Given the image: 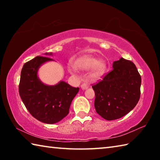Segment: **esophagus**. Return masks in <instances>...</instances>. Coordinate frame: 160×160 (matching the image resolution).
Wrapping results in <instances>:
<instances>
[{
    "instance_id": "1",
    "label": "esophagus",
    "mask_w": 160,
    "mask_h": 160,
    "mask_svg": "<svg viewBox=\"0 0 160 160\" xmlns=\"http://www.w3.org/2000/svg\"><path fill=\"white\" fill-rule=\"evenodd\" d=\"M89 88V85H88V84L86 83H82V85H81V89L82 90H86V89H88Z\"/></svg>"
}]
</instances>
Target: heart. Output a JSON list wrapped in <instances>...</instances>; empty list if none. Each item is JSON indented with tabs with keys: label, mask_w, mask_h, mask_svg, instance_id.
Here are the masks:
<instances>
[{
	"label": "heart",
	"mask_w": 160,
	"mask_h": 160,
	"mask_svg": "<svg viewBox=\"0 0 160 160\" xmlns=\"http://www.w3.org/2000/svg\"><path fill=\"white\" fill-rule=\"evenodd\" d=\"M75 68L82 70H88L91 69L90 78L92 80H97L102 78L104 75L107 70L106 63L102 60H98L97 58L90 55H87L75 62ZM68 70L70 72H73L75 69L69 67Z\"/></svg>",
	"instance_id": "heart-1"
}]
</instances>
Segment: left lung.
<instances>
[{"label": "left lung", "instance_id": "1", "mask_svg": "<svg viewBox=\"0 0 160 160\" xmlns=\"http://www.w3.org/2000/svg\"><path fill=\"white\" fill-rule=\"evenodd\" d=\"M141 76L135 65L121 58L113 63V70L96 85L94 107L108 121L120 118L136 106L140 95Z\"/></svg>", "mask_w": 160, "mask_h": 160}]
</instances>
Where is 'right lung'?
<instances>
[{"label": "right lung", "instance_id": "right-lung-1", "mask_svg": "<svg viewBox=\"0 0 160 160\" xmlns=\"http://www.w3.org/2000/svg\"><path fill=\"white\" fill-rule=\"evenodd\" d=\"M45 56H52L46 53ZM46 56H37L27 62L21 70L19 93L31 115L41 122L53 124L68 114L70 104L79 91L64 81L55 85L43 83L38 70L46 62L53 61Z\"/></svg>", "mask_w": 160, "mask_h": 160}]
</instances>
